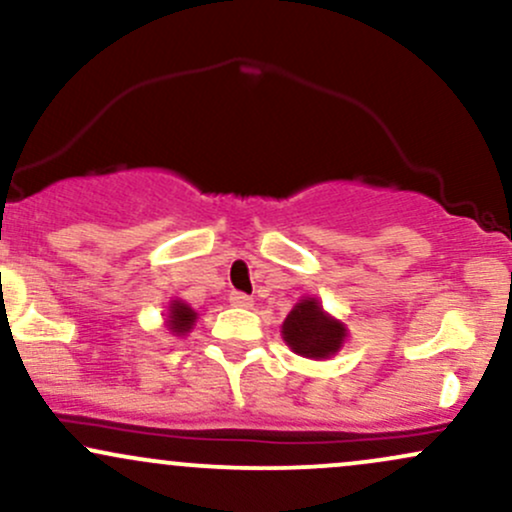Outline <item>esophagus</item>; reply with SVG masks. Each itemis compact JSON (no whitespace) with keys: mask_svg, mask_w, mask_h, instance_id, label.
Segmentation results:
<instances>
[{"mask_svg":"<svg viewBox=\"0 0 512 512\" xmlns=\"http://www.w3.org/2000/svg\"><path fill=\"white\" fill-rule=\"evenodd\" d=\"M230 306L252 308V299L247 294H243V291H233V294H230Z\"/></svg>","mask_w":512,"mask_h":512,"instance_id":"1","label":"esophagus"}]
</instances>
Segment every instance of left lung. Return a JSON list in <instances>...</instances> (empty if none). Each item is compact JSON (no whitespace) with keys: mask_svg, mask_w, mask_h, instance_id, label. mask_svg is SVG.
I'll use <instances>...</instances> for the list:
<instances>
[{"mask_svg":"<svg viewBox=\"0 0 512 512\" xmlns=\"http://www.w3.org/2000/svg\"><path fill=\"white\" fill-rule=\"evenodd\" d=\"M282 338L294 355L330 359L347 340V325L333 318L316 296H303L282 323Z\"/></svg>","mask_w":512,"mask_h":512,"instance_id":"8db88e82","label":"left lung"}]
</instances>
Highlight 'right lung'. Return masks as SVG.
<instances>
[{
	"instance_id": "add662e5",
	"label": "right lung",
	"mask_w": 512,
	"mask_h": 512,
	"mask_svg": "<svg viewBox=\"0 0 512 512\" xmlns=\"http://www.w3.org/2000/svg\"><path fill=\"white\" fill-rule=\"evenodd\" d=\"M196 318H199V313H196L187 301L172 299L170 303H167L165 328L170 330L172 335H177V338H187V335L192 333L194 325H196Z\"/></svg>"
}]
</instances>
